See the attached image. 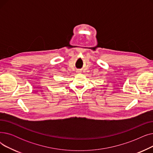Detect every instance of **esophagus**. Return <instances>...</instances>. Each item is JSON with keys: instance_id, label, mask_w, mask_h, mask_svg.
I'll return each instance as SVG.
<instances>
[{"instance_id": "34e87169", "label": "esophagus", "mask_w": 153, "mask_h": 153, "mask_svg": "<svg viewBox=\"0 0 153 153\" xmlns=\"http://www.w3.org/2000/svg\"><path fill=\"white\" fill-rule=\"evenodd\" d=\"M78 72H80V71H78Z\"/></svg>"}]
</instances>
